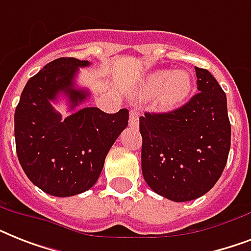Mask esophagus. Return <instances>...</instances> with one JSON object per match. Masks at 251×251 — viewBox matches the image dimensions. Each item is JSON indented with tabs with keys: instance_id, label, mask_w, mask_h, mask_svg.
Returning <instances> with one entry per match:
<instances>
[{
	"instance_id": "esophagus-1",
	"label": "esophagus",
	"mask_w": 251,
	"mask_h": 251,
	"mask_svg": "<svg viewBox=\"0 0 251 251\" xmlns=\"http://www.w3.org/2000/svg\"><path fill=\"white\" fill-rule=\"evenodd\" d=\"M139 116H141V110H138V109L130 110L129 125L131 126V127H137L138 122H139Z\"/></svg>"
}]
</instances>
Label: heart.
<instances>
[{"mask_svg":"<svg viewBox=\"0 0 251 251\" xmlns=\"http://www.w3.org/2000/svg\"><path fill=\"white\" fill-rule=\"evenodd\" d=\"M146 95L156 94V105L163 110L173 109L186 100L193 88V78L185 70H159L143 80Z\"/></svg>","mask_w":251,"mask_h":251,"instance_id":"1","label":"heart"}]
</instances>
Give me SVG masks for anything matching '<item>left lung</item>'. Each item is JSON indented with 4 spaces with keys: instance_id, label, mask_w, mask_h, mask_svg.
<instances>
[{
    "instance_id": "8db88e82",
    "label": "left lung",
    "mask_w": 251,
    "mask_h": 251,
    "mask_svg": "<svg viewBox=\"0 0 251 251\" xmlns=\"http://www.w3.org/2000/svg\"><path fill=\"white\" fill-rule=\"evenodd\" d=\"M195 73L199 92L185 105L139 117L143 177L156 194L175 202L210 191L230 149L226 92L208 70Z\"/></svg>"
}]
</instances>
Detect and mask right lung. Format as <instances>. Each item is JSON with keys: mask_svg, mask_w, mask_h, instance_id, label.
Masks as SVG:
<instances>
[{"mask_svg": "<svg viewBox=\"0 0 251 251\" xmlns=\"http://www.w3.org/2000/svg\"><path fill=\"white\" fill-rule=\"evenodd\" d=\"M88 61L62 57L49 62L29 78L14 114L17 155L29 181L47 194L72 197L94 186L118 135L127 126L129 110L108 114L95 106L69 117L53 108L62 95L69 108L88 99L90 92L75 86L78 69Z\"/></svg>", "mask_w": 251, "mask_h": 251, "instance_id": "add662e5", "label": "right lung"}]
</instances>
